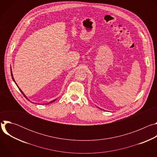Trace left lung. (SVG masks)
<instances>
[{
  "instance_id": "obj_1",
  "label": "left lung",
  "mask_w": 157,
  "mask_h": 157,
  "mask_svg": "<svg viewBox=\"0 0 157 157\" xmlns=\"http://www.w3.org/2000/svg\"><path fill=\"white\" fill-rule=\"evenodd\" d=\"M99 109H101V108H99Z\"/></svg>"
}]
</instances>
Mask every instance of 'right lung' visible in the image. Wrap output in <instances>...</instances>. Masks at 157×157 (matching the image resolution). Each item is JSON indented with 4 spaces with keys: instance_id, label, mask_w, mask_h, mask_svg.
<instances>
[{
    "instance_id": "1",
    "label": "right lung",
    "mask_w": 157,
    "mask_h": 157,
    "mask_svg": "<svg viewBox=\"0 0 157 157\" xmlns=\"http://www.w3.org/2000/svg\"><path fill=\"white\" fill-rule=\"evenodd\" d=\"M10 70H11V75H12V79H13V81H14V82L15 83V84L17 86V87H18V88L19 89V90L20 91V92H21L22 94H23V95H24V96L26 98V99H27L29 101H30V100L28 99V98H27V96L25 95V94L23 93V91H22L21 90L20 88V87L18 86V85L17 84V83L15 82V79H14V78H13V74H12V69H11V67H10ZM56 100V99H54V100H53V101H50V102H48V103H47V104H50V103H52L53 102H55ZM32 103H33V102H32Z\"/></svg>"
}]
</instances>
